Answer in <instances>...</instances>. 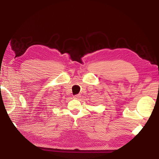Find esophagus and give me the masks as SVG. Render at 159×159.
<instances>
[{
	"instance_id": "1",
	"label": "esophagus",
	"mask_w": 159,
	"mask_h": 159,
	"mask_svg": "<svg viewBox=\"0 0 159 159\" xmlns=\"http://www.w3.org/2000/svg\"><path fill=\"white\" fill-rule=\"evenodd\" d=\"M80 97H81L80 95H75L73 96V98H74L75 99H79V98H80Z\"/></svg>"
}]
</instances>
